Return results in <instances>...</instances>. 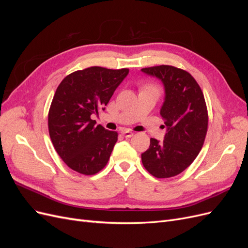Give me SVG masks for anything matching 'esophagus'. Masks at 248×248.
I'll return each instance as SVG.
<instances>
[{"label":"esophagus","mask_w":248,"mask_h":248,"mask_svg":"<svg viewBox=\"0 0 248 248\" xmlns=\"http://www.w3.org/2000/svg\"><path fill=\"white\" fill-rule=\"evenodd\" d=\"M121 133L123 134V136H124L125 138H131V137L133 136V132H132V131H130V130H128V129L122 130V131H121Z\"/></svg>","instance_id":"34e87169"}]
</instances>
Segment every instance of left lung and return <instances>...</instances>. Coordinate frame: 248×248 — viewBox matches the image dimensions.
<instances>
[{
  "label": "left lung",
  "instance_id": "left-lung-1",
  "mask_svg": "<svg viewBox=\"0 0 248 248\" xmlns=\"http://www.w3.org/2000/svg\"><path fill=\"white\" fill-rule=\"evenodd\" d=\"M142 72L161 79L166 99L160 115L167 126L163 141L150 140L141 154L145 169L155 178L179 175L197 158L208 130L205 97L189 72L170 65L142 68Z\"/></svg>",
  "mask_w": 248,
  "mask_h": 248
}]
</instances>
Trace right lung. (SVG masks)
Masks as SVG:
<instances>
[{
  "label": "right lung",
  "mask_w": 248,
  "mask_h": 248,
  "mask_svg": "<svg viewBox=\"0 0 248 248\" xmlns=\"http://www.w3.org/2000/svg\"><path fill=\"white\" fill-rule=\"evenodd\" d=\"M128 68L99 66L68 74L57 88L48 110V132L66 166L81 175H95L109 159L118 132L104 129L92 119L104 109Z\"/></svg>",
  "instance_id": "1"
}]
</instances>
